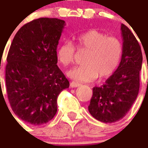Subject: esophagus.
Here are the masks:
<instances>
[{
	"label": "esophagus",
	"instance_id": "obj_1",
	"mask_svg": "<svg viewBox=\"0 0 148 148\" xmlns=\"http://www.w3.org/2000/svg\"><path fill=\"white\" fill-rule=\"evenodd\" d=\"M81 86L79 82H75V81H73V82L70 83V86L73 87V88H75V87H78Z\"/></svg>",
	"mask_w": 148,
	"mask_h": 148
}]
</instances>
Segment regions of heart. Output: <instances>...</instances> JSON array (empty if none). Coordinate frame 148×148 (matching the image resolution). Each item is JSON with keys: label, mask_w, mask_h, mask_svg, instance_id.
Instances as JSON below:
<instances>
[{"label": "heart", "mask_w": 148, "mask_h": 148, "mask_svg": "<svg viewBox=\"0 0 148 148\" xmlns=\"http://www.w3.org/2000/svg\"><path fill=\"white\" fill-rule=\"evenodd\" d=\"M79 49L87 50L81 66H75L68 72L73 79L90 82L97 79L107 78L117 69L123 56V44L117 38L107 36L96 29H90L75 36ZM75 47L66 41L59 45L56 50L58 63L66 67L73 63Z\"/></svg>", "instance_id": "1"}]
</instances>
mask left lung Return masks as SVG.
<instances>
[{"label": "left lung", "mask_w": 148, "mask_h": 148, "mask_svg": "<svg viewBox=\"0 0 148 148\" xmlns=\"http://www.w3.org/2000/svg\"><path fill=\"white\" fill-rule=\"evenodd\" d=\"M123 56L121 63L99 87L92 88V97L88 106L90 114L103 123H114L125 116L137 99L141 69V49L131 31L121 25Z\"/></svg>", "instance_id": "obj_1"}]
</instances>
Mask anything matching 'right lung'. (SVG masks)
Returning <instances> with one entry per match:
<instances>
[{"mask_svg": "<svg viewBox=\"0 0 148 148\" xmlns=\"http://www.w3.org/2000/svg\"><path fill=\"white\" fill-rule=\"evenodd\" d=\"M65 25L58 18L32 21L18 31L9 49L5 68L9 103L14 113L32 125L51 121L58 94L69 86L56 58Z\"/></svg>", "mask_w": 148, "mask_h": 148, "instance_id": "obj_1", "label": "right lung"}]
</instances>
